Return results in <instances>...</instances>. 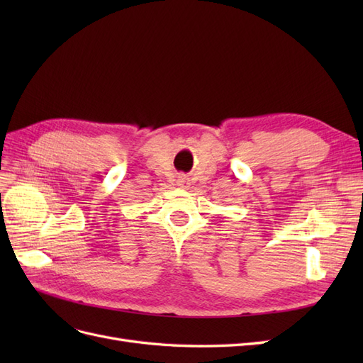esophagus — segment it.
Masks as SVG:
<instances>
[{
    "label": "esophagus",
    "instance_id": "obj_1",
    "mask_svg": "<svg viewBox=\"0 0 363 363\" xmlns=\"http://www.w3.org/2000/svg\"><path fill=\"white\" fill-rule=\"evenodd\" d=\"M177 184H179V186H182V188H186V186L189 184V180L186 179V177H179V180H177Z\"/></svg>",
    "mask_w": 363,
    "mask_h": 363
}]
</instances>
